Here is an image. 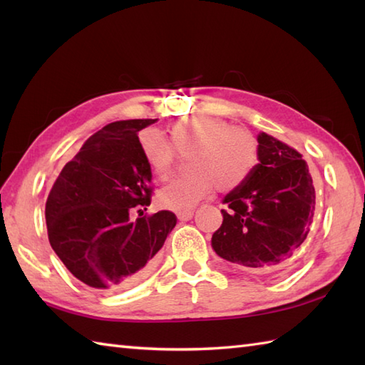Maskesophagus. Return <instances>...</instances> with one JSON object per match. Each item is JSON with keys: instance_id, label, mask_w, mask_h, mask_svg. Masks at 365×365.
<instances>
[{"instance_id": "esophagus-1", "label": "esophagus", "mask_w": 365, "mask_h": 365, "mask_svg": "<svg viewBox=\"0 0 365 365\" xmlns=\"http://www.w3.org/2000/svg\"><path fill=\"white\" fill-rule=\"evenodd\" d=\"M192 215H195V212H192V210L178 212V213H177V220H178V221H190V220L192 218Z\"/></svg>"}]
</instances>
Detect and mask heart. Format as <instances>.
I'll return each mask as SVG.
<instances>
[{
  "label": "heart",
  "instance_id": "1",
  "mask_svg": "<svg viewBox=\"0 0 365 365\" xmlns=\"http://www.w3.org/2000/svg\"><path fill=\"white\" fill-rule=\"evenodd\" d=\"M169 136L178 152L187 153L190 173L165 185L155 196L158 207L183 212L210 195L213 187L229 192L242 187L257 165L255 139L242 128L212 115H188L169 123ZM139 147L158 178H166L173 169L174 149L157 130H144Z\"/></svg>",
  "mask_w": 365,
  "mask_h": 365
}]
</instances>
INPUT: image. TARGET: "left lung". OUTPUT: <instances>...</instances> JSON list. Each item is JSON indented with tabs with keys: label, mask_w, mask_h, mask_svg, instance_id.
I'll use <instances>...</instances> for the list:
<instances>
[{
	"label": "left lung",
	"mask_w": 365,
	"mask_h": 365,
	"mask_svg": "<svg viewBox=\"0 0 365 365\" xmlns=\"http://www.w3.org/2000/svg\"><path fill=\"white\" fill-rule=\"evenodd\" d=\"M257 143L259 163L251 177L222 199L227 210H221L212 247L242 268L277 269L307 238L315 190L301 153L267 133Z\"/></svg>",
	"instance_id": "obj_1"
}]
</instances>
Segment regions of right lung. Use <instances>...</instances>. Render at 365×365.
Listing matches in <instances>:
<instances>
[{"mask_svg": "<svg viewBox=\"0 0 365 365\" xmlns=\"http://www.w3.org/2000/svg\"><path fill=\"white\" fill-rule=\"evenodd\" d=\"M157 120H118L98 130L61 170L46 197L53 251L92 289L123 290L143 281L177 222L168 210L130 220L135 207L150 204L152 170L138 133Z\"/></svg>", "mask_w": 365, "mask_h": 365, "instance_id": "right-lung-1", "label": "right lung"}]
</instances>
